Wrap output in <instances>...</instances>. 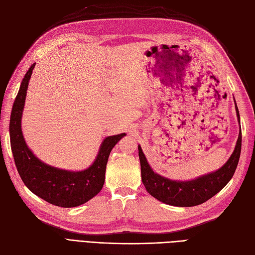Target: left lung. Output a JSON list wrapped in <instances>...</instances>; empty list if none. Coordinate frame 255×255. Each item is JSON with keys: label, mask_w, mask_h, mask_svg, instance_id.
I'll return each instance as SVG.
<instances>
[{"label": "left lung", "mask_w": 255, "mask_h": 255, "mask_svg": "<svg viewBox=\"0 0 255 255\" xmlns=\"http://www.w3.org/2000/svg\"><path fill=\"white\" fill-rule=\"evenodd\" d=\"M236 115L239 121V112L235 103ZM242 129L234 152L217 171L208 173L192 181H172L153 171L146 160L141 146L138 145V155L140 160L141 180L146 191L160 202L181 207H189L202 204L226 186L232 179L241 156Z\"/></svg>", "instance_id": "1"}]
</instances>
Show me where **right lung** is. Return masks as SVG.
<instances>
[{
    "mask_svg": "<svg viewBox=\"0 0 255 255\" xmlns=\"http://www.w3.org/2000/svg\"><path fill=\"white\" fill-rule=\"evenodd\" d=\"M35 65L30 66L23 78L11 110L9 135L14 164L23 183L36 196L60 207L79 206L89 201L102 189L111 151L127 134L106 137L94 163L83 171L64 170L37 158L27 146L21 128L26 90Z\"/></svg>",
    "mask_w": 255,
    "mask_h": 255,
    "instance_id": "1",
    "label": "right lung"
}]
</instances>
